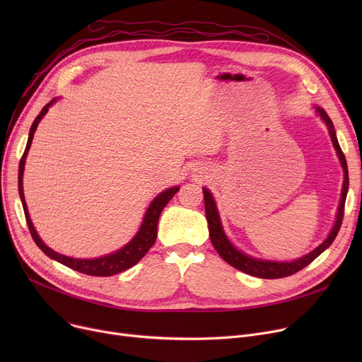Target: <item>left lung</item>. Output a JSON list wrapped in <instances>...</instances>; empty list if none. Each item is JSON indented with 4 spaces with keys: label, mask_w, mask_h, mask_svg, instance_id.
<instances>
[{
    "label": "left lung",
    "mask_w": 362,
    "mask_h": 362,
    "mask_svg": "<svg viewBox=\"0 0 362 362\" xmlns=\"http://www.w3.org/2000/svg\"><path fill=\"white\" fill-rule=\"evenodd\" d=\"M315 111L320 114V117L327 124L330 138L333 142V146L337 152V157L340 160L341 167H344V173H345V180H344V187H341V198H340V204L337 208V217H336V223L333 226L332 232L329 233L327 239L322 242L320 246L314 251H311L310 254H307L305 257H300L295 261H267V259H258L254 257L246 255L243 252H240L239 250H236L235 246L232 245V242L229 240V238L226 236L223 226L220 221V216L217 211V205L216 201L211 195V192L208 191L206 187H202L204 192V201H205V214H206V221H208V230H210V239L211 243L216 248V251L218 252V255L226 261L229 262L232 267L246 273L251 274L254 277H259V279H281V277H288L292 276L295 273H298L299 270H302L303 267H307L308 264H311L321 252H325L329 246L333 243L334 238L339 233V229L341 226V220H344V213H345V201H346V194H348V187H349V176H348V164H346V158L344 156V152L340 149V145L337 142L336 138V132H334V126L330 120V117L327 116V112L315 107Z\"/></svg>",
    "instance_id": "8db88e82"
}]
</instances>
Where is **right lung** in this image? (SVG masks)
I'll use <instances>...</instances> for the list:
<instances>
[{"label":"right lung","instance_id":"obj_1","mask_svg":"<svg viewBox=\"0 0 362 362\" xmlns=\"http://www.w3.org/2000/svg\"><path fill=\"white\" fill-rule=\"evenodd\" d=\"M55 103V100H51L42 110L41 112L37 114V117L33 120L30 132H29V138H28V144H26V149L23 152V156L21 158V164H18V195H21L22 199V205L25 210V217H26V223L29 227V232L35 240V243L40 246V250L48 255L49 258L59 261L60 264L66 265V267L76 270L79 273L88 274V276H98V277H108V276H114L117 273H122L130 267H133L142 257H145V254L149 251V248L152 245L156 243L157 239V227H158V218L160 214L163 211V208L167 205V202L175 197V194L179 191V186H173L170 189H165L164 192H161L158 197L154 198L148 206V210L145 213L144 221L141 224L139 232L135 235L127 245H124L123 248H120L119 251L100 257V258H92V259H81V258H70L66 255H62L59 252L52 251L51 248L41 240V238L37 236L35 227L32 224V220L29 217L28 213V206H26V201H25V194H23V170H25V163H26V157L29 148L32 145V139L35 135V130L37 127V123L41 122V119L45 116L49 105H52Z\"/></svg>","mask_w":362,"mask_h":362}]
</instances>
